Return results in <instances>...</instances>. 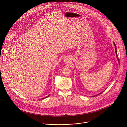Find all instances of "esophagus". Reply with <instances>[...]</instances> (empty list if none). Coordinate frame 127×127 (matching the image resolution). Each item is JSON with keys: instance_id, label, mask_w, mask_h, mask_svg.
<instances>
[{"instance_id": "obj_1", "label": "esophagus", "mask_w": 127, "mask_h": 127, "mask_svg": "<svg viewBox=\"0 0 127 127\" xmlns=\"http://www.w3.org/2000/svg\"><path fill=\"white\" fill-rule=\"evenodd\" d=\"M64 61H67V59H65L64 60Z\"/></svg>"}]
</instances>
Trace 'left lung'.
Returning <instances> with one entry per match:
<instances>
[{
  "mask_svg": "<svg viewBox=\"0 0 127 127\" xmlns=\"http://www.w3.org/2000/svg\"><path fill=\"white\" fill-rule=\"evenodd\" d=\"M114 46H115V53H116V55H117V51H116V45H115V44L114 43ZM117 58H118V57H117ZM102 92V93H103ZM101 93H100V94H101Z\"/></svg>",
  "mask_w": 127,
  "mask_h": 127,
  "instance_id": "8db88e82",
  "label": "left lung"
}]
</instances>
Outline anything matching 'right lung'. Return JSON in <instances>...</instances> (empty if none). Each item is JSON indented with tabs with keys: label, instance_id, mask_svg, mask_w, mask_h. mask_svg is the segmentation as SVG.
<instances>
[{
	"label": "right lung",
	"instance_id": "obj_1",
	"mask_svg": "<svg viewBox=\"0 0 127 127\" xmlns=\"http://www.w3.org/2000/svg\"><path fill=\"white\" fill-rule=\"evenodd\" d=\"M49 95H48V96H47V97H45V98H47V97H49ZM43 98H42V99H43Z\"/></svg>",
	"mask_w": 127,
	"mask_h": 127
}]
</instances>
